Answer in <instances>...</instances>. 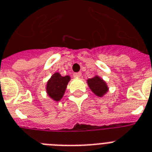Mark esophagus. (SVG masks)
<instances>
[{
	"mask_svg": "<svg viewBox=\"0 0 152 152\" xmlns=\"http://www.w3.org/2000/svg\"><path fill=\"white\" fill-rule=\"evenodd\" d=\"M74 77H77V78H78V77H81V74L80 73V72H78V73H75L74 74Z\"/></svg>",
	"mask_w": 152,
	"mask_h": 152,
	"instance_id": "obj_1",
	"label": "esophagus"
}]
</instances>
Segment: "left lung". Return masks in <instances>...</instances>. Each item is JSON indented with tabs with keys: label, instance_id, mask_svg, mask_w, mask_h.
Instances as JSON below:
<instances>
[{
	"label": "left lung",
	"instance_id": "1",
	"mask_svg": "<svg viewBox=\"0 0 152 152\" xmlns=\"http://www.w3.org/2000/svg\"><path fill=\"white\" fill-rule=\"evenodd\" d=\"M87 83L91 91L96 96L103 97L109 91L107 83L99 75H95L93 77L88 79Z\"/></svg>",
	"mask_w": 152,
	"mask_h": 152
}]
</instances>
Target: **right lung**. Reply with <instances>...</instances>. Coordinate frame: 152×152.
I'll use <instances>...</instances> for the list:
<instances>
[{
  "instance_id": "1",
  "label": "right lung",
  "mask_w": 152,
  "mask_h": 152,
  "mask_svg": "<svg viewBox=\"0 0 152 152\" xmlns=\"http://www.w3.org/2000/svg\"><path fill=\"white\" fill-rule=\"evenodd\" d=\"M70 80L71 77L69 75L63 77L60 73L55 72L46 83V90L49 97L55 102L61 101Z\"/></svg>"
}]
</instances>
